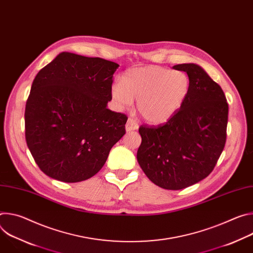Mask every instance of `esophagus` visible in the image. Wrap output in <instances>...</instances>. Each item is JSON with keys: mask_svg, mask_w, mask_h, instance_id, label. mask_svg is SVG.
<instances>
[{"mask_svg": "<svg viewBox=\"0 0 253 253\" xmlns=\"http://www.w3.org/2000/svg\"><path fill=\"white\" fill-rule=\"evenodd\" d=\"M138 129V124L136 123V121L132 118H129L127 123H126V131H133V130H137Z\"/></svg>", "mask_w": 253, "mask_h": 253, "instance_id": "34e87169", "label": "esophagus"}]
</instances>
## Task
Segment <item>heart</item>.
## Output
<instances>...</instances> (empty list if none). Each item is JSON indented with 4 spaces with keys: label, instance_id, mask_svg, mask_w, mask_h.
<instances>
[{
    "label": "heart",
    "instance_id": "b5f03b06",
    "mask_svg": "<svg viewBox=\"0 0 253 253\" xmlns=\"http://www.w3.org/2000/svg\"><path fill=\"white\" fill-rule=\"evenodd\" d=\"M190 81L183 71H171L159 66L131 69L121 83L112 87V97L119 107L128 108L138 99L140 115L150 123L168 120L184 103Z\"/></svg>",
    "mask_w": 253,
    "mask_h": 253
}]
</instances>
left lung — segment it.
<instances>
[{
    "instance_id": "left-lung-1",
    "label": "left lung",
    "mask_w": 253,
    "mask_h": 253,
    "mask_svg": "<svg viewBox=\"0 0 253 253\" xmlns=\"http://www.w3.org/2000/svg\"><path fill=\"white\" fill-rule=\"evenodd\" d=\"M173 69L187 73L188 95L166 123L140 126L137 160L154 184L180 190L206 178L217 163L226 142L228 104L221 87L200 66Z\"/></svg>"
}]
</instances>
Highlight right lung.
Segmentation results:
<instances>
[{
    "label": "right lung",
    "instance_id": "1",
    "mask_svg": "<svg viewBox=\"0 0 253 253\" xmlns=\"http://www.w3.org/2000/svg\"><path fill=\"white\" fill-rule=\"evenodd\" d=\"M118 67L62 52L35 77L25 135L35 162L49 177L68 183L91 178L125 134L127 116L107 108Z\"/></svg>",
    "mask_w": 253,
    "mask_h": 253
}]
</instances>
